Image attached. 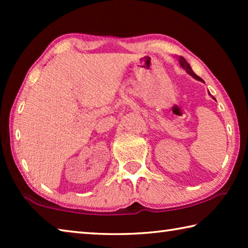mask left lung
Here are the masks:
<instances>
[{
	"mask_svg": "<svg viewBox=\"0 0 248 248\" xmlns=\"http://www.w3.org/2000/svg\"><path fill=\"white\" fill-rule=\"evenodd\" d=\"M178 59V62H179V64H180V66H182V68L185 70V71H186V72L188 73V74H190L191 75V77L192 78H196V79H198V81H201V82H203L202 81V78H199L198 77V75H197L195 72H194V71H192V69H191V66H190V64L189 63H188V62L186 61V60H185V58L184 57H178L177 58ZM212 98L213 99H216L215 97H213V96H212Z\"/></svg>",
	"mask_w": 248,
	"mask_h": 248,
	"instance_id": "8db88e82",
	"label": "left lung"
}]
</instances>
